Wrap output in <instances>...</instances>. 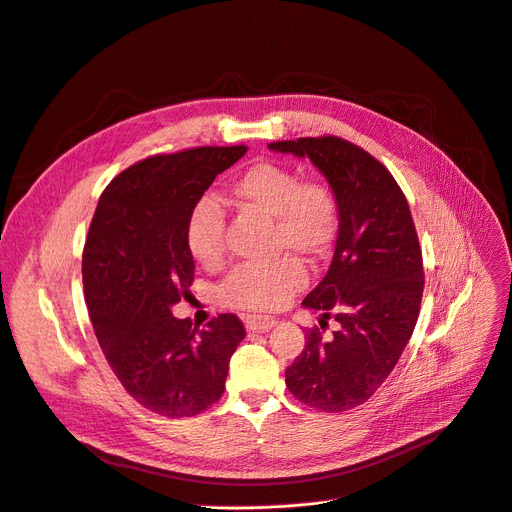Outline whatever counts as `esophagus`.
Segmentation results:
<instances>
[{"label":"esophagus","mask_w":512,"mask_h":512,"mask_svg":"<svg viewBox=\"0 0 512 512\" xmlns=\"http://www.w3.org/2000/svg\"><path fill=\"white\" fill-rule=\"evenodd\" d=\"M245 325L249 331H255V333H265L269 331L271 327L276 325V319L274 317H263V315H249L245 319Z\"/></svg>","instance_id":"34e87169"}]
</instances>
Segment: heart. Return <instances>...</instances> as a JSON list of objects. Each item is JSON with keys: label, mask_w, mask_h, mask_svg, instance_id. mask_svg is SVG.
Here are the masks:
<instances>
[{"label": "heart", "mask_w": 512, "mask_h": 512, "mask_svg": "<svg viewBox=\"0 0 512 512\" xmlns=\"http://www.w3.org/2000/svg\"><path fill=\"white\" fill-rule=\"evenodd\" d=\"M228 189L238 206L274 220L271 251L284 255L265 265L236 267L220 286V300L230 309L278 311L306 282L304 265L296 255L319 261L331 251L339 230L337 195L327 181L300 179L294 168L280 162L247 166ZM224 232L226 218L218 199H197L185 222V245L199 265L222 263Z\"/></svg>", "instance_id": "b5f03b06"}]
</instances>
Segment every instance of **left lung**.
<instances>
[{
	"mask_svg": "<svg viewBox=\"0 0 512 512\" xmlns=\"http://www.w3.org/2000/svg\"><path fill=\"white\" fill-rule=\"evenodd\" d=\"M271 150L309 156L339 201V230L327 274L302 300L340 327L323 338L306 331L302 354L286 370L290 393L327 414L368 401L395 368L414 333L424 265L407 199L383 162L337 138L271 142Z\"/></svg>",
	"mask_w": 512,
	"mask_h": 512,
	"instance_id": "8db88e82",
	"label": "left lung"
}]
</instances>
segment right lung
Instances as JSON below:
<instances>
[{
    "mask_svg": "<svg viewBox=\"0 0 512 512\" xmlns=\"http://www.w3.org/2000/svg\"><path fill=\"white\" fill-rule=\"evenodd\" d=\"M245 152V144L199 146L135 162L102 191L88 228L82 280L102 354L123 389L166 418L197 416L222 397L245 337L232 313L203 329L170 313L195 276L187 216Z\"/></svg>",
    "mask_w": 512,
    "mask_h": 512,
    "instance_id": "obj_1",
    "label": "right lung"
}]
</instances>
